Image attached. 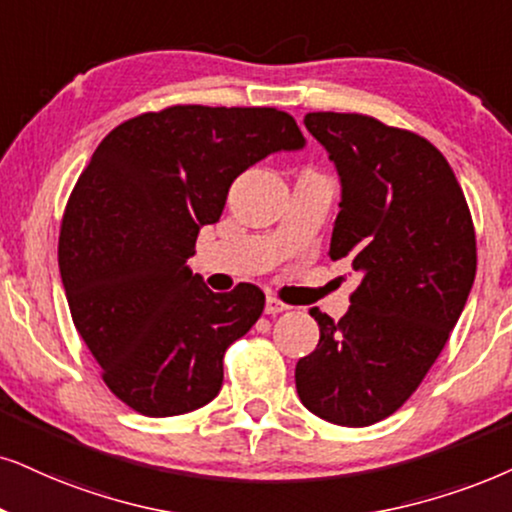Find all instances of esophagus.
I'll use <instances>...</instances> for the list:
<instances>
[{
	"label": "esophagus",
	"instance_id": "1",
	"mask_svg": "<svg viewBox=\"0 0 512 512\" xmlns=\"http://www.w3.org/2000/svg\"><path fill=\"white\" fill-rule=\"evenodd\" d=\"M286 309H290L286 302H281L278 300V297H267V302H264V312L267 314H281V312H286Z\"/></svg>",
	"mask_w": 512,
	"mask_h": 512
}]
</instances>
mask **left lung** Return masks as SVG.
Listing matches in <instances>:
<instances>
[{"mask_svg":"<svg viewBox=\"0 0 512 512\" xmlns=\"http://www.w3.org/2000/svg\"><path fill=\"white\" fill-rule=\"evenodd\" d=\"M304 127L342 184L328 255L361 283L340 321L309 312L319 345L297 361L295 387L314 416L366 428L418 390L454 331L475 281V226L428 139L359 113H307Z\"/></svg>","mask_w":512,"mask_h":512,"instance_id":"obj_1","label":"left lung"}]
</instances>
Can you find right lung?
Segmentation results:
<instances>
[{
  "mask_svg": "<svg viewBox=\"0 0 512 512\" xmlns=\"http://www.w3.org/2000/svg\"><path fill=\"white\" fill-rule=\"evenodd\" d=\"M302 146L278 108L170 106L94 151L63 212L58 269L77 333L129 409L167 418L219 394L226 347L260 319L264 293H212L186 260L238 174Z\"/></svg>",
  "mask_w": 512,
  "mask_h": 512,
  "instance_id": "right-lung-1",
  "label": "right lung"
}]
</instances>
